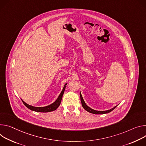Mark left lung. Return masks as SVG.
<instances>
[{"mask_svg":"<svg viewBox=\"0 0 146 146\" xmlns=\"http://www.w3.org/2000/svg\"><path fill=\"white\" fill-rule=\"evenodd\" d=\"M80 100H81V103H82V107H84V108L88 112H90V113H92V114H106V113H108L111 111H112L113 110L115 109L117 106H116L115 107H114V108H112L109 110H107V111H96V110H94L93 109H92L91 108H90L89 107H88L86 103H85L84 99H83V98H82V96L81 94V93H80Z\"/></svg>","mask_w":146,"mask_h":146,"instance_id":"1","label":"left lung"}]
</instances>
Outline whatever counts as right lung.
<instances>
[{"label":"right lung","mask_w":146,"mask_h":146,"mask_svg":"<svg viewBox=\"0 0 146 146\" xmlns=\"http://www.w3.org/2000/svg\"><path fill=\"white\" fill-rule=\"evenodd\" d=\"M67 84H65L62 90L61 91V93L60 94L59 96L58 97V98L57 99V100L52 104H51L50 105H48L46 107H34V106H30L28 104H27L25 102H24L23 100L22 102L24 103V104L29 110H32V111H36V112H50V111H53L56 110L60 106L61 102V99L62 98V96L63 94L64 93V90L65 89H66V85H67Z\"/></svg>","instance_id":"1"}]
</instances>
